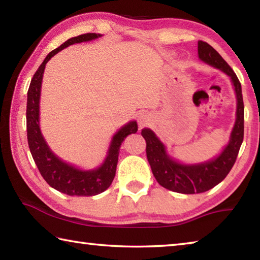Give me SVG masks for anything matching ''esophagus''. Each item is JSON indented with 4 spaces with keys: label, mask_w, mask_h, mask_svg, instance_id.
Instances as JSON below:
<instances>
[{
    "label": "esophagus",
    "mask_w": 260,
    "mask_h": 260,
    "mask_svg": "<svg viewBox=\"0 0 260 260\" xmlns=\"http://www.w3.org/2000/svg\"><path fill=\"white\" fill-rule=\"evenodd\" d=\"M138 122H139L140 127H143V126L148 125V122H149L148 114L144 113V112H140L139 116H138Z\"/></svg>",
    "instance_id": "1"
}]
</instances>
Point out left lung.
Returning <instances> with one entry per match:
<instances>
[{
  "label": "left lung",
  "instance_id": "obj_1",
  "mask_svg": "<svg viewBox=\"0 0 260 260\" xmlns=\"http://www.w3.org/2000/svg\"><path fill=\"white\" fill-rule=\"evenodd\" d=\"M199 57L212 67L230 76L237 99L236 121L231 141L220 156L200 165H182L166 155L165 147L152 131L142 129L147 142V158L157 182L169 190L181 193H200L208 191L222 181L234 166L244 136V104L239 78L227 61L209 43L199 41Z\"/></svg>",
  "mask_w": 260,
  "mask_h": 260
}]
</instances>
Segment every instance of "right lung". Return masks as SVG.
Returning a JSON list of instances; mask_svg holds the SVG:
<instances>
[{
	"mask_svg": "<svg viewBox=\"0 0 260 260\" xmlns=\"http://www.w3.org/2000/svg\"><path fill=\"white\" fill-rule=\"evenodd\" d=\"M99 37L101 35L96 33L78 35L76 38L69 39L63 45L49 52L38 71L34 73L27 91L26 127H27V141L30 153L46 182L56 190L67 193L69 196H94L108 189L116 175L118 156L122 141L129 134L138 132L136 121H131L122 127L113 136L109 155L103 165L93 171H80L60 160L50 151L45 139L42 138L39 127V102H40L41 82L47 61L59 50L73 43L89 41Z\"/></svg>",
	"mask_w": 260,
	"mask_h": 260,
	"instance_id": "right-lung-1",
	"label": "right lung"
}]
</instances>
